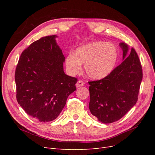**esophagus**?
<instances>
[{
  "instance_id": "1",
  "label": "esophagus",
  "mask_w": 155,
  "mask_h": 155,
  "mask_svg": "<svg viewBox=\"0 0 155 155\" xmlns=\"http://www.w3.org/2000/svg\"><path fill=\"white\" fill-rule=\"evenodd\" d=\"M83 85H84V82L81 80H79L76 84V87H82Z\"/></svg>"
}]
</instances>
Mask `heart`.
<instances>
[{"label":"heart","instance_id":"1","mask_svg":"<svg viewBox=\"0 0 155 155\" xmlns=\"http://www.w3.org/2000/svg\"><path fill=\"white\" fill-rule=\"evenodd\" d=\"M118 58V51L112 43L95 42L81 46L70 53L65 59L68 72L76 74L85 63L87 76L93 79H101L107 76L114 69Z\"/></svg>","mask_w":155,"mask_h":155}]
</instances>
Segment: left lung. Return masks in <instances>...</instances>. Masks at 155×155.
Returning <instances> with one entry per match:
<instances>
[{
  "instance_id": "8db88e82",
  "label": "left lung",
  "mask_w": 155,
  "mask_h": 155,
  "mask_svg": "<svg viewBox=\"0 0 155 155\" xmlns=\"http://www.w3.org/2000/svg\"><path fill=\"white\" fill-rule=\"evenodd\" d=\"M124 61L105 78L88 81L91 114L104 124L119 120L138 101L143 72L137 53L132 48L120 44Z\"/></svg>"
}]
</instances>
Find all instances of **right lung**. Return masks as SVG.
<instances>
[{
    "label": "right lung",
    "instance_id": "right-lung-1",
    "mask_svg": "<svg viewBox=\"0 0 155 155\" xmlns=\"http://www.w3.org/2000/svg\"><path fill=\"white\" fill-rule=\"evenodd\" d=\"M56 35L42 37L22 51L15 72L18 104L41 122L57 118L68 96L76 90V78L63 71L65 60Z\"/></svg>",
    "mask_w": 155,
    "mask_h": 155
}]
</instances>
